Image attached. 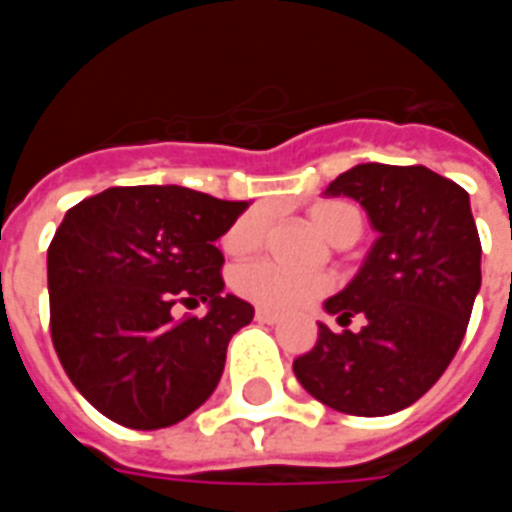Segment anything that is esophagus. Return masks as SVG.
<instances>
[{
	"label": "esophagus",
	"mask_w": 512,
	"mask_h": 512,
	"mask_svg": "<svg viewBox=\"0 0 512 512\" xmlns=\"http://www.w3.org/2000/svg\"><path fill=\"white\" fill-rule=\"evenodd\" d=\"M255 318L260 323H279V318H282V315H279V312H271V310H257Z\"/></svg>",
	"instance_id": "esophagus-1"
}]
</instances>
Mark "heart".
Wrapping results in <instances>:
<instances>
[{"label": "heart", "mask_w": 512, "mask_h": 512, "mask_svg": "<svg viewBox=\"0 0 512 512\" xmlns=\"http://www.w3.org/2000/svg\"><path fill=\"white\" fill-rule=\"evenodd\" d=\"M266 211L255 205L235 219L222 238V246L227 255L244 257L252 255L257 246L263 244L266 235ZM310 222L321 230L332 244L343 241L345 235L362 233L365 227V213L359 205L348 200H321L310 208ZM332 279L315 271H293L282 266L277 260H255L246 263L233 274V288L249 299L252 304H260L266 310H299L307 307L315 299H321L329 290Z\"/></svg>", "instance_id": "1"}]
</instances>
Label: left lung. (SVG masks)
Masks as SVG:
<instances>
[{"label":"left lung","mask_w":512,"mask_h":512,"mask_svg":"<svg viewBox=\"0 0 512 512\" xmlns=\"http://www.w3.org/2000/svg\"><path fill=\"white\" fill-rule=\"evenodd\" d=\"M326 194L351 197L376 227V244L348 288L326 299L337 321L293 362L299 384L323 406L386 417L417 403L461 348L480 290V235L469 194L428 167L356 164Z\"/></svg>","instance_id":"8db88e82"}]
</instances>
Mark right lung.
<instances>
[{"label":"right lung","mask_w":512,"mask_h":512,"mask_svg":"<svg viewBox=\"0 0 512 512\" xmlns=\"http://www.w3.org/2000/svg\"><path fill=\"white\" fill-rule=\"evenodd\" d=\"M246 205L183 186H115L65 213L49 246L51 343L104 417L169 428L211 397L230 337L255 315L222 293L216 249ZM200 300L202 319L171 315Z\"/></svg>","instance_id":"obj_1"}]
</instances>
